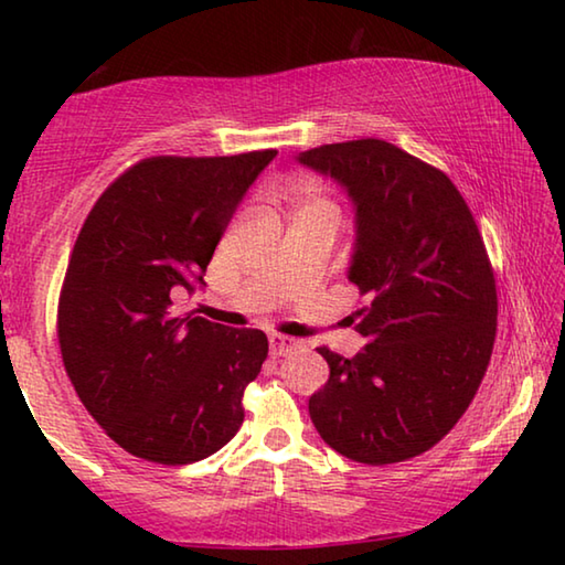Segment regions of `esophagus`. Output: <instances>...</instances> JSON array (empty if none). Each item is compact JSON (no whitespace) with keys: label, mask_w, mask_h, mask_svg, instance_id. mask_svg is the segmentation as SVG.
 <instances>
[{"label":"esophagus","mask_w":565,"mask_h":565,"mask_svg":"<svg viewBox=\"0 0 565 565\" xmlns=\"http://www.w3.org/2000/svg\"><path fill=\"white\" fill-rule=\"evenodd\" d=\"M296 347H299V341L291 337H281V333H271L269 337V349L274 356H284V353H289Z\"/></svg>","instance_id":"esophagus-1"}]
</instances>
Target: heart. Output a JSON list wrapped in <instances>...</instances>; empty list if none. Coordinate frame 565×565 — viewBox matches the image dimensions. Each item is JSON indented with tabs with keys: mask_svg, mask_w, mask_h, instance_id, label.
Segmentation results:
<instances>
[{
	"mask_svg": "<svg viewBox=\"0 0 565 565\" xmlns=\"http://www.w3.org/2000/svg\"><path fill=\"white\" fill-rule=\"evenodd\" d=\"M296 196H299V202H301V206H313V204H329L327 199H323L317 189H311V186H303V189H299L296 191Z\"/></svg>",
	"mask_w": 565,
	"mask_h": 565,
	"instance_id": "heart-1",
	"label": "heart"
}]
</instances>
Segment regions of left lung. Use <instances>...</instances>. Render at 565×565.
Segmentation results:
<instances>
[{
  "label": "left lung",
  "mask_w": 565,
  "mask_h": 565,
  "mask_svg": "<svg viewBox=\"0 0 565 565\" xmlns=\"http://www.w3.org/2000/svg\"><path fill=\"white\" fill-rule=\"evenodd\" d=\"M296 161L343 186L356 212L349 281L369 343L321 347L329 381L309 398L319 436L351 461L384 466L428 451L471 404L495 339V281L454 181L388 141L356 139Z\"/></svg>",
  "instance_id": "8db88e82"
}]
</instances>
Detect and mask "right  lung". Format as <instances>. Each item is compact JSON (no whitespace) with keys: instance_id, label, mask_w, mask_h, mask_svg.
Returning a JSON list of instances; mask_svg holds the SVG:
<instances>
[{"instance_id":"obj_1","label":"right lung","mask_w":565,"mask_h":565,"mask_svg":"<svg viewBox=\"0 0 565 565\" xmlns=\"http://www.w3.org/2000/svg\"><path fill=\"white\" fill-rule=\"evenodd\" d=\"M276 149L151 157L104 191L76 236L60 317L76 396L124 451L164 466L216 454L244 420L269 341L174 311Z\"/></svg>"}]
</instances>
